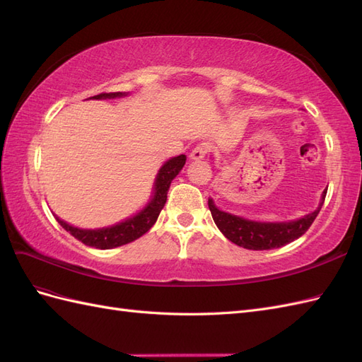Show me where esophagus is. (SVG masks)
Segmentation results:
<instances>
[{
	"label": "esophagus",
	"instance_id": "34e87169",
	"mask_svg": "<svg viewBox=\"0 0 362 362\" xmlns=\"http://www.w3.org/2000/svg\"><path fill=\"white\" fill-rule=\"evenodd\" d=\"M208 152H210V146H208V144H199V145H196L194 149L190 152V158L192 160H202L206 157Z\"/></svg>",
	"mask_w": 362,
	"mask_h": 362
}]
</instances>
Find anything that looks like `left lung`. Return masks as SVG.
Segmentation results:
<instances>
[{"label": "left lung", "mask_w": 362, "mask_h": 362, "mask_svg": "<svg viewBox=\"0 0 362 362\" xmlns=\"http://www.w3.org/2000/svg\"><path fill=\"white\" fill-rule=\"evenodd\" d=\"M325 198H326V190L323 192L320 205L315 211L298 218V221L279 222V223L278 222L276 223L254 222V221H247V218H243V217L221 211L214 205L213 199H208V208H210L214 223L228 240H231L233 243H235L237 246H242L245 249L267 250V249H276V247L286 246L308 231V228L315 221L317 214H319V211L322 210Z\"/></svg>", "instance_id": "1"}]
</instances>
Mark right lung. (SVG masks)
<instances>
[{
  "mask_svg": "<svg viewBox=\"0 0 362 362\" xmlns=\"http://www.w3.org/2000/svg\"><path fill=\"white\" fill-rule=\"evenodd\" d=\"M125 95L127 93H122V92H110V93L95 95L92 98H95V100H105V98L112 100V98H120ZM184 164H185V156L173 157L169 161L164 163L163 168L158 170L157 180H156L154 198H152L151 202L145 206V210H141L134 217L127 218L125 222H120L117 225L103 228V229L75 228L66 222H63L62 218L56 216L57 222L66 229L71 235H74L76 240H80L81 243L96 249H112V247H117V246L134 242V240L148 233L151 226L157 222L158 214L163 210L164 204H166L170 182L180 173Z\"/></svg>",
  "mask_w": 362,
  "mask_h": 362,
  "instance_id": "1",
  "label": "right lung"
}]
</instances>
